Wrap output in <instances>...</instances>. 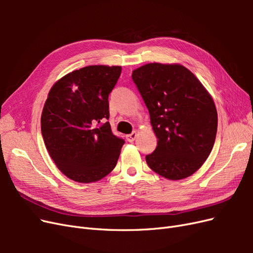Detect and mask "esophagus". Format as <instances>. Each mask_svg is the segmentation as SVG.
<instances>
[{
	"label": "esophagus",
	"mask_w": 253,
	"mask_h": 253,
	"mask_svg": "<svg viewBox=\"0 0 253 253\" xmlns=\"http://www.w3.org/2000/svg\"><path fill=\"white\" fill-rule=\"evenodd\" d=\"M136 137H137V133H136V132H133V133H131V134L126 135V140H127L128 142H132V141H134V140L136 139Z\"/></svg>",
	"instance_id": "obj_1"
}]
</instances>
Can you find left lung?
Here are the masks:
<instances>
[{
	"instance_id": "left-lung-1",
	"label": "left lung",
	"mask_w": 253,
	"mask_h": 253,
	"mask_svg": "<svg viewBox=\"0 0 253 253\" xmlns=\"http://www.w3.org/2000/svg\"><path fill=\"white\" fill-rule=\"evenodd\" d=\"M132 79L150 113L157 137L148 166L172 180L195 173L215 141L217 112L203 84L179 64L150 63L137 68Z\"/></svg>"
}]
</instances>
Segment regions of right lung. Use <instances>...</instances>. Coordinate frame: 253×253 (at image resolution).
<instances>
[{"label": "right lung", "instance_id": "right-lung-1", "mask_svg": "<svg viewBox=\"0 0 253 253\" xmlns=\"http://www.w3.org/2000/svg\"><path fill=\"white\" fill-rule=\"evenodd\" d=\"M120 74V66L90 65L49 90L41 116L43 140L58 169L75 181H97L116 167L125 140L108 121L109 95Z\"/></svg>", "mask_w": 253, "mask_h": 253}]
</instances>
